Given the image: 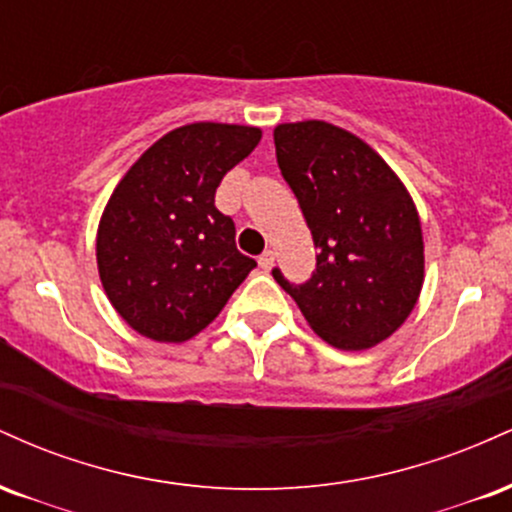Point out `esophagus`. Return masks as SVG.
Wrapping results in <instances>:
<instances>
[{
  "instance_id": "obj_1",
  "label": "esophagus",
  "mask_w": 512,
  "mask_h": 512,
  "mask_svg": "<svg viewBox=\"0 0 512 512\" xmlns=\"http://www.w3.org/2000/svg\"><path fill=\"white\" fill-rule=\"evenodd\" d=\"M274 250H267V252H262V255H260V260H257V262H260V267L264 269V272H269V269H272L274 267Z\"/></svg>"
}]
</instances>
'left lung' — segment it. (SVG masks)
Segmentation results:
<instances>
[{
  "label": "left lung",
  "instance_id": "1",
  "mask_svg": "<svg viewBox=\"0 0 512 512\" xmlns=\"http://www.w3.org/2000/svg\"><path fill=\"white\" fill-rule=\"evenodd\" d=\"M274 146L317 250L308 284L274 269L276 284L334 349H373L407 322L424 286L414 199L373 146L332 122L276 125Z\"/></svg>",
  "mask_w": 512,
  "mask_h": 512
}]
</instances>
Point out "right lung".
<instances>
[{
  "instance_id": "right-lung-1",
  "label": "right lung",
  "mask_w": 512,
  "mask_h": 512,
  "mask_svg": "<svg viewBox=\"0 0 512 512\" xmlns=\"http://www.w3.org/2000/svg\"><path fill=\"white\" fill-rule=\"evenodd\" d=\"M260 139L262 129L250 125H182L117 182L98 221V276L117 315L142 337L192 339L257 267L238 252L236 226L214 195Z\"/></svg>"
}]
</instances>
